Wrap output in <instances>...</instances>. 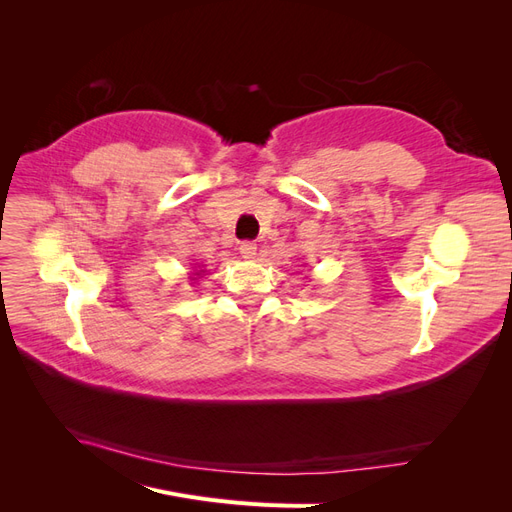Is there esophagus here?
<instances>
[{"label": "esophagus", "instance_id": "esophagus-1", "mask_svg": "<svg viewBox=\"0 0 512 512\" xmlns=\"http://www.w3.org/2000/svg\"><path fill=\"white\" fill-rule=\"evenodd\" d=\"M239 252H241V256L243 258H254L256 256V243H252V241H243L241 245H239Z\"/></svg>", "mask_w": 512, "mask_h": 512}]
</instances>
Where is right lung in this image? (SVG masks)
Returning a JSON list of instances; mask_svg holds the SVG:
<instances>
[{"label": "right lung", "mask_w": 512, "mask_h": 512, "mask_svg": "<svg viewBox=\"0 0 512 512\" xmlns=\"http://www.w3.org/2000/svg\"><path fill=\"white\" fill-rule=\"evenodd\" d=\"M196 275H200V273H196Z\"/></svg>", "instance_id": "1"}]
</instances>
